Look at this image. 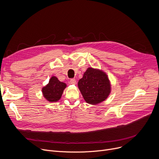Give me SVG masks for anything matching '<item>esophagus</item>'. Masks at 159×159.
<instances>
[{
  "instance_id": "34e87169",
  "label": "esophagus",
  "mask_w": 159,
  "mask_h": 159,
  "mask_svg": "<svg viewBox=\"0 0 159 159\" xmlns=\"http://www.w3.org/2000/svg\"><path fill=\"white\" fill-rule=\"evenodd\" d=\"M70 82V84H76V80H75V79H71Z\"/></svg>"
}]
</instances>
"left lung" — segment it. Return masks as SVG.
Here are the masks:
<instances>
[{
  "label": "left lung",
  "mask_w": 159,
  "mask_h": 159,
  "mask_svg": "<svg viewBox=\"0 0 159 159\" xmlns=\"http://www.w3.org/2000/svg\"><path fill=\"white\" fill-rule=\"evenodd\" d=\"M78 87L84 101L93 105L104 101L111 92L110 82L106 73L92 68L87 69L79 80Z\"/></svg>",
  "instance_id": "left-lung-1"
}]
</instances>
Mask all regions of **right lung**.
<instances>
[{
	"label": "right lung",
	"mask_w": 159,
	"mask_h": 159,
	"mask_svg": "<svg viewBox=\"0 0 159 159\" xmlns=\"http://www.w3.org/2000/svg\"><path fill=\"white\" fill-rule=\"evenodd\" d=\"M66 88L65 83L58 80L56 77H52L48 84L43 88L42 91L44 97L49 102H57L62 97Z\"/></svg>",
	"instance_id": "right-lung-1"
}]
</instances>
